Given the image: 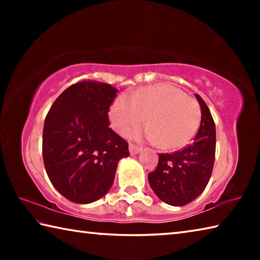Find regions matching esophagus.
Instances as JSON below:
<instances>
[{"label":"esophagus","mask_w":260,"mask_h":260,"mask_svg":"<svg viewBox=\"0 0 260 260\" xmlns=\"http://www.w3.org/2000/svg\"><path fill=\"white\" fill-rule=\"evenodd\" d=\"M141 150H142V148H141V147L135 146V144H133V143L129 144V152H131V155H136V153H139Z\"/></svg>","instance_id":"esophagus-1"}]
</instances>
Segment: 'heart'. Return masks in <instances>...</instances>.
I'll list each match as a JSON object with an SVG mask.
<instances>
[{"instance_id": "1", "label": "heart", "mask_w": 260, "mask_h": 260, "mask_svg": "<svg viewBox=\"0 0 260 260\" xmlns=\"http://www.w3.org/2000/svg\"><path fill=\"white\" fill-rule=\"evenodd\" d=\"M201 107L195 99L179 88L166 85L143 87L118 98L110 109L112 126L124 134L139 126L146 118L148 127L143 135L149 141L159 142L165 149L184 147L195 136L201 122Z\"/></svg>"}]
</instances>
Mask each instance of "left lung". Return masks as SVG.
Listing matches in <instances>:
<instances>
[{
  "label": "left lung",
  "instance_id": "8db88e82",
  "mask_svg": "<svg viewBox=\"0 0 260 260\" xmlns=\"http://www.w3.org/2000/svg\"><path fill=\"white\" fill-rule=\"evenodd\" d=\"M201 105L200 128L191 144L172 153H159L155 171L148 179L158 199L166 204L182 206L197 199L211 178L215 156V125L208 105Z\"/></svg>",
  "mask_w": 260,
  "mask_h": 260
}]
</instances>
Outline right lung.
Wrapping results in <instances>:
<instances>
[{
  "mask_svg": "<svg viewBox=\"0 0 260 260\" xmlns=\"http://www.w3.org/2000/svg\"><path fill=\"white\" fill-rule=\"evenodd\" d=\"M109 83L82 80L67 88L48 111L42 155L48 177L65 199L87 204L111 188L128 143L110 128L109 110L117 95Z\"/></svg>",
  "mask_w": 260,
  "mask_h": 260,
  "instance_id": "right-lung-1",
  "label": "right lung"
}]
</instances>
